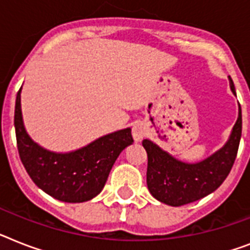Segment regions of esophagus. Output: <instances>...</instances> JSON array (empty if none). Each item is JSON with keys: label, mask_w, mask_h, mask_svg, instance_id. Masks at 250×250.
Segmentation results:
<instances>
[{"label": "esophagus", "mask_w": 250, "mask_h": 250, "mask_svg": "<svg viewBox=\"0 0 250 250\" xmlns=\"http://www.w3.org/2000/svg\"><path fill=\"white\" fill-rule=\"evenodd\" d=\"M132 136H133V140H135L136 143H139L141 140L144 139L146 136V127L143 125V123H135L133 127H132Z\"/></svg>", "instance_id": "34e87169"}]
</instances>
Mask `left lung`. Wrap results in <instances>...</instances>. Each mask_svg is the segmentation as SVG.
I'll return each mask as SVG.
<instances>
[{
  "mask_svg": "<svg viewBox=\"0 0 250 250\" xmlns=\"http://www.w3.org/2000/svg\"><path fill=\"white\" fill-rule=\"evenodd\" d=\"M234 95L235 86L230 79ZM241 137V107L231 135L220 150L198 163H186L150 140H144L143 146L147 153L146 184L150 194L159 202L172 207H180L196 202L209 195L226 180L236 159Z\"/></svg>",
  "mask_w": 250,
  "mask_h": 250,
  "instance_id": "obj_1",
  "label": "left lung"
}]
</instances>
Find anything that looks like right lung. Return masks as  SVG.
<instances>
[{"mask_svg":"<svg viewBox=\"0 0 250 250\" xmlns=\"http://www.w3.org/2000/svg\"><path fill=\"white\" fill-rule=\"evenodd\" d=\"M20 93L21 88L16 95L14 125L20 159L32 181L60 202L83 203L99 195L119 154L133 143L131 128L101 136L74 151H50L25 131Z\"/></svg>","mask_w":250,"mask_h":250,"instance_id":"1","label":"right lung"}]
</instances>
